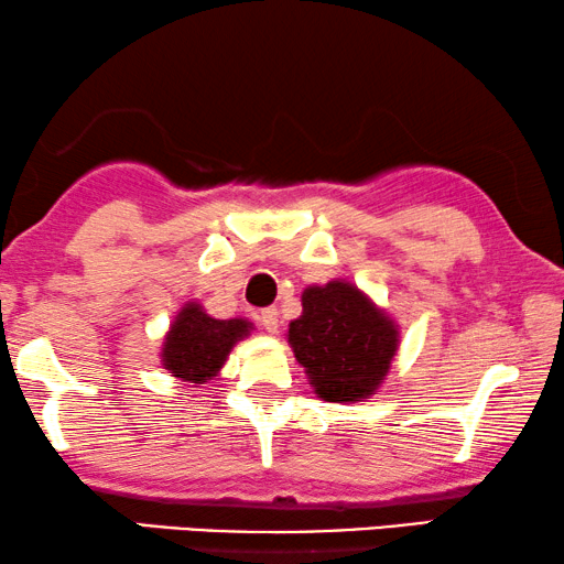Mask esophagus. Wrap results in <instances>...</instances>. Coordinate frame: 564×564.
I'll list each match as a JSON object with an SVG mask.
<instances>
[{
  "label": "esophagus",
  "mask_w": 564,
  "mask_h": 564,
  "mask_svg": "<svg viewBox=\"0 0 564 564\" xmlns=\"http://www.w3.org/2000/svg\"><path fill=\"white\" fill-rule=\"evenodd\" d=\"M259 321L269 334H276V328H280V311H276V307H264V311L259 313Z\"/></svg>",
  "instance_id": "34e87169"
}]
</instances>
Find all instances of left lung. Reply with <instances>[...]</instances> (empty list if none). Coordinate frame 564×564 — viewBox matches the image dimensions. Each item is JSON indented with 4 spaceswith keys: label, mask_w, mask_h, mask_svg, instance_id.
Returning <instances> with one entry per match:
<instances>
[{
    "label": "left lung",
    "mask_w": 564,
    "mask_h": 564,
    "mask_svg": "<svg viewBox=\"0 0 564 564\" xmlns=\"http://www.w3.org/2000/svg\"><path fill=\"white\" fill-rule=\"evenodd\" d=\"M288 336L315 395L328 403L375 395L398 351V328L349 282L307 288Z\"/></svg>",
    "instance_id": "obj_1"
}]
</instances>
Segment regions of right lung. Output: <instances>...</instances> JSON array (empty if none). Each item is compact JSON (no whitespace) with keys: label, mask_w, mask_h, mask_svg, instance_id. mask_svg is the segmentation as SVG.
Instances as JSON below:
<instances>
[{"label":"right lung","mask_w":564,"mask_h":564,"mask_svg":"<svg viewBox=\"0 0 564 564\" xmlns=\"http://www.w3.org/2000/svg\"><path fill=\"white\" fill-rule=\"evenodd\" d=\"M251 323L241 318L215 321L203 307L189 303L176 315L164 341V367L184 382L203 384L218 375L238 338L249 336Z\"/></svg>","instance_id":"add662e5"}]
</instances>
